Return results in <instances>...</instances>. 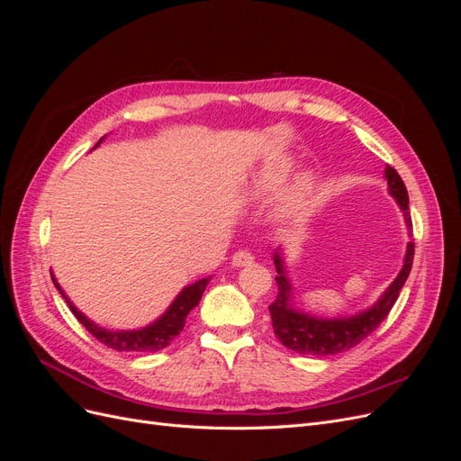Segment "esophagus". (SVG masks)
Returning a JSON list of instances; mask_svg holds the SVG:
<instances>
[{"instance_id": "1", "label": "esophagus", "mask_w": 461, "mask_h": 461, "mask_svg": "<svg viewBox=\"0 0 461 461\" xmlns=\"http://www.w3.org/2000/svg\"><path fill=\"white\" fill-rule=\"evenodd\" d=\"M254 263V256L249 252H236L232 256V267H246V265H252Z\"/></svg>"}]
</instances>
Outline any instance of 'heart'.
<instances>
[{"instance_id": "heart-1", "label": "heart", "mask_w": 461, "mask_h": 461, "mask_svg": "<svg viewBox=\"0 0 461 461\" xmlns=\"http://www.w3.org/2000/svg\"><path fill=\"white\" fill-rule=\"evenodd\" d=\"M290 167L292 163L288 159H276L269 165H265L261 171H258L252 180L246 185V192L244 196L246 200L249 202H259V200H265L267 196H271V194L275 190H278V186H281L285 183L286 175L290 173ZM313 186H315V178L312 173H302L296 180L294 185H292L288 196H286V202L283 205V215H296L300 212H303L305 207H308L310 203V198L313 194Z\"/></svg>"}]
</instances>
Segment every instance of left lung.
I'll use <instances>...</instances> for the list:
<instances>
[{"mask_svg":"<svg viewBox=\"0 0 461 461\" xmlns=\"http://www.w3.org/2000/svg\"><path fill=\"white\" fill-rule=\"evenodd\" d=\"M384 178L388 185V192L398 203L403 213V221H406L408 234L411 236V217L408 212V190L396 169L386 165ZM413 242H408L406 256H403L402 269L398 276L394 278L390 286L383 292L371 308L359 312L356 315L346 317H319L312 315L308 312H302L294 305V286L286 271L285 263V252L278 246L273 254V263L276 267V298L269 305V313L273 321V330L276 339L281 340L288 350L303 354V356H332L350 350L361 340H366L369 334L379 327L386 319L388 312L393 310L394 302L398 300V294L402 286L406 285V278L411 271L413 263Z\"/></svg>","mask_w":461,"mask_h":461,"instance_id":"obj_1","label":"left lung"}]
</instances>
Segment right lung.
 Instances as JSON below:
<instances>
[{
	"label": "right lung",
	"mask_w": 461,
	"mask_h": 461,
	"mask_svg": "<svg viewBox=\"0 0 461 461\" xmlns=\"http://www.w3.org/2000/svg\"><path fill=\"white\" fill-rule=\"evenodd\" d=\"M102 142H104V138L94 148H97ZM51 281H53L55 288L59 290V294L67 300L68 308H71L75 317L86 327V330L90 334H94L97 340L104 342L109 348H113V350H117V352H158V350H163V348L169 346L175 340L176 334H180V330L185 329L186 315L200 303L203 290H205L207 283L212 281V276L200 278V281H196L194 285L185 286L178 292V296L171 302L169 308L165 310V313H161L156 321H153V323H149L142 329H132V330H109L105 327H100L97 323H94L92 319H88L71 300L67 298L65 290L59 286L55 275H51Z\"/></svg>",
	"instance_id": "obj_1"
}]
</instances>
